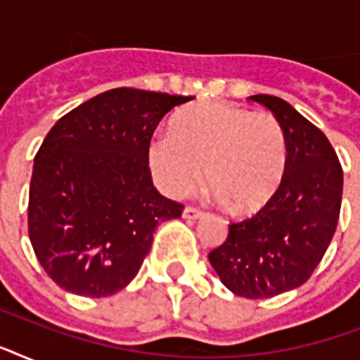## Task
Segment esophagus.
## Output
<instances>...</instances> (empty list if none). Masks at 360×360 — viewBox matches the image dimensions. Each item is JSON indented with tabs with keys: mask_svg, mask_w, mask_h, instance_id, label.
Instances as JSON below:
<instances>
[{
	"mask_svg": "<svg viewBox=\"0 0 360 360\" xmlns=\"http://www.w3.org/2000/svg\"><path fill=\"white\" fill-rule=\"evenodd\" d=\"M202 214L203 213L200 211V209L192 207V205H186V207L183 209V219H186V220H196V219H200Z\"/></svg>",
	"mask_w": 360,
	"mask_h": 360,
	"instance_id": "1",
	"label": "esophagus"
}]
</instances>
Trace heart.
Returning <instances> with one entry per match:
<instances>
[{
    "mask_svg": "<svg viewBox=\"0 0 360 360\" xmlns=\"http://www.w3.org/2000/svg\"><path fill=\"white\" fill-rule=\"evenodd\" d=\"M147 166L166 196L194 191L203 169L209 186L233 213H256L284 181L288 141L269 112L205 101L175 115L169 134L149 141Z\"/></svg>",
    "mask_w": 360,
    "mask_h": 360,
    "instance_id": "1",
    "label": "heart"
}]
</instances>
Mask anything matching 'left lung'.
<instances>
[{
    "mask_svg": "<svg viewBox=\"0 0 360 360\" xmlns=\"http://www.w3.org/2000/svg\"><path fill=\"white\" fill-rule=\"evenodd\" d=\"M280 121L288 168L274 196L254 217L231 222L209 254L222 284L246 299H267L302 285L329 248L342 205L344 172L327 136L291 104L252 95Z\"/></svg>",
    "mask_w": 360,
    "mask_h": 360,
    "instance_id": "1",
    "label": "left lung"
}]
</instances>
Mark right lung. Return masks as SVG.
<instances>
[{
  "label": "right lung",
  "instance_id": "add662e5",
  "mask_svg": "<svg viewBox=\"0 0 360 360\" xmlns=\"http://www.w3.org/2000/svg\"><path fill=\"white\" fill-rule=\"evenodd\" d=\"M194 97L117 87L70 110L35 155L30 240L50 278L108 297L134 278L153 231L183 205L153 186L147 147L164 115Z\"/></svg>",
  "mask_w": 360,
  "mask_h": 360
}]
</instances>
